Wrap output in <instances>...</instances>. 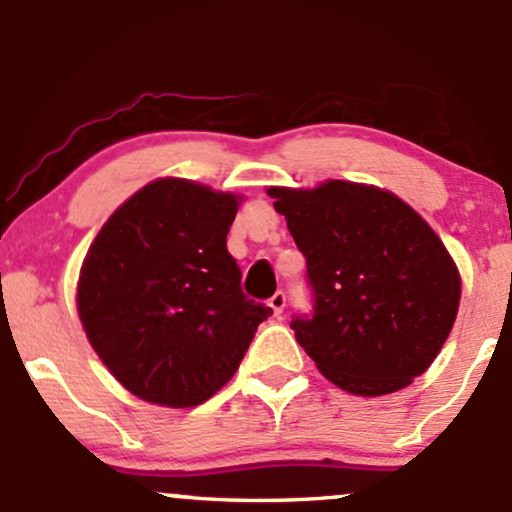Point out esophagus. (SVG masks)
<instances>
[{
	"mask_svg": "<svg viewBox=\"0 0 512 512\" xmlns=\"http://www.w3.org/2000/svg\"><path fill=\"white\" fill-rule=\"evenodd\" d=\"M269 308L274 310V315H281L286 308V293L284 291H276L272 298H269Z\"/></svg>",
	"mask_w": 512,
	"mask_h": 512,
	"instance_id": "1",
	"label": "esophagus"
}]
</instances>
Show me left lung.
Returning a JSON list of instances; mask_svg holds the SVG:
<instances>
[{
    "label": "left lung",
    "instance_id": "8db88e82",
    "mask_svg": "<svg viewBox=\"0 0 512 512\" xmlns=\"http://www.w3.org/2000/svg\"><path fill=\"white\" fill-rule=\"evenodd\" d=\"M308 264L315 305L293 317L317 370L351 395L407 387L455 325L462 281L443 240L392 192L349 180L269 187Z\"/></svg>",
    "mask_w": 512,
    "mask_h": 512
}]
</instances>
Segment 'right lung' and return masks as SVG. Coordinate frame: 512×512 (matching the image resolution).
<instances>
[{
    "label": "right lung",
    "mask_w": 512,
    "mask_h": 512,
    "mask_svg": "<svg viewBox=\"0 0 512 512\" xmlns=\"http://www.w3.org/2000/svg\"><path fill=\"white\" fill-rule=\"evenodd\" d=\"M238 204L231 192L158 178L115 209L86 252L81 325L117 383L144 402H207L272 315L240 289L226 250Z\"/></svg>",
    "instance_id": "add662e5"
}]
</instances>
